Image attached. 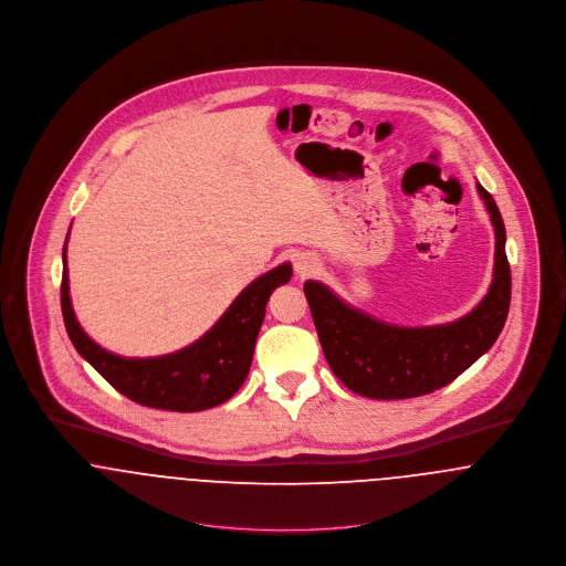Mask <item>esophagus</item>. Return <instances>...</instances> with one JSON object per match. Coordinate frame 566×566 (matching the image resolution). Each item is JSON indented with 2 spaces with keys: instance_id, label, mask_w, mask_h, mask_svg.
Returning <instances> with one entry per match:
<instances>
[{
  "instance_id": "1",
  "label": "esophagus",
  "mask_w": 566,
  "mask_h": 566,
  "mask_svg": "<svg viewBox=\"0 0 566 566\" xmlns=\"http://www.w3.org/2000/svg\"><path fill=\"white\" fill-rule=\"evenodd\" d=\"M318 268H321L318 259H316L314 254H310V252L296 254V259H294V270H296V274H298L301 279H307V276L316 274Z\"/></svg>"
}]
</instances>
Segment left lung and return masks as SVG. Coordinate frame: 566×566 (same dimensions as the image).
<instances>
[{
	"label": "left lung",
	"instance_id": "8db88e82",
	"mask_svg": "<svg viewBox=\"0 0 566 566\" xmlns=\"http://www.w3.org/2000/svg\"><path fill=\"white\" fill-rule=\"evenodd\" d=\"M478 193L494 229V265L484 298L462 318L429 326L384 323L321 281L305 283L324 357L355 395L381 401L429 395L458 379L496 342L510 310L512 276L499 207L480 182Z\"/></svg>",
	"mask_w": 566,
	"mask_h": 566
}]
</instances>
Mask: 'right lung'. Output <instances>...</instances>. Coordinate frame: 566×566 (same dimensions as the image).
<instances>
[{"mask_svg": "<svg viewBox=\"0 0 566 566\" xmlns=\"http://www.w3.org/2000/svg\"><path fill=\"white\" fill-rule=\"evenodd\" d=\"M67 240L61 285L65 328L82 359L117 392L146 407L202 411L229 401L242 388L265 318V305L270 294L292 279V263H281L245 285L220 321L189 346L159 357H122L93 342L76 318L70 296Z\"/></svg>", "mask_w": 566, "mask_h": 566, "instance_id": "obj_1", "label": "right lung"}]
</instances>
